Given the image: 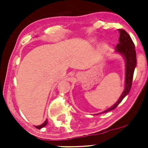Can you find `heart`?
Returning <instances> with one entry per match:
<instances>
[{"mask_svg": "<svg viewBox=\"0 0 148 148\" xmlns=\"http://www.w3.org/2000/svg\"><path fill=\"white\" fill-rule=\"evenodd\" d=\"M92 41H95V40H92Z\"/></svg>", "mask_w": 148, "mask_h": 148, "instance_id": "b5f03b06", "label": "heart"}]
</instances>
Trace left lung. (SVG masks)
I'll use <instances>...</instances> for the list:
<instances>
[{
    "label": "left lung",
    "mask_w": 148,
    "mask_h": 148,
    "mask_svg": "<svg viewBox=\"0 0 148 148\" xmlns=\"http://www.w3.org/2000/svg\"><path fill=\"white\" fill-rule=\"evenodd\" d=\"M118 31L120 32V38H119V44L116 46L115 52L122 55L125 61V89L117 102L105 111L102 112V113H105L114 110L122 102V99L129 94L132 86L134 71L137 64L135 46L132 38L125 30L119 29Z\"/></svg>",
    "instance_id": "left-lung-1"
}]
</instances>
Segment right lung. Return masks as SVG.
<instances>
[{
	"mask_svg": "<svg viewBox=\"0 0 148 148\" xmlns=\"http://www.w3.org/2000/svg\"><path fill=\"white\" fill-rule=\"evenodd\" d=\"M47 122H48V120H46L45 122H44V123L42 124V125H38V126H35L36 127V128H37V129H41V128H43L44 127H45L46 125H47Z\"/></svg>",
	"mask_w": 148,
	"mask_h": 148,
	"instance_id": "1",
	"label": "right lung"
}]
</instances>
